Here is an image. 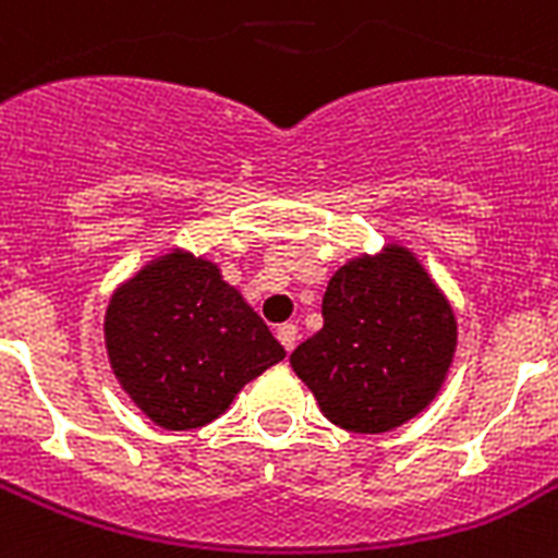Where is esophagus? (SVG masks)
Listing matches in <instances>:
<instances>
[{
	"instance_id": "34e87169",
	"label": "esophagus",
	"mask_w": 558,
	"mask_h": 558,
	"mask_svg": "<svg viewBox=\"0 0 558 558\" xmlns=\"http://www.w3.org/2000/svg\"><path fill=\"white\" fill-rule=\"evenodd\" d=\"M278 341L283 343V350L287 352H292L294 350V343H298V326L294 324H283V326H278Z\"/></svg>"
}]
</instances>
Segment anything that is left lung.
I'll return each instance as SVG.
<instances>
[{"instance_id":"obj_1","label":"left lung","mask_w":558,"mask_h":558,"mask_svg":"<svg viewBox=\"0 0 558 558\" xmlns=\"http://www.w3.org/2000/svg\"><path fill=\"white\" fill-rule=\"evenodd\" d=\"M320 312L324 329L289 361L332 424L389 433L436 398L456 352V315L410 248L343 264Z\"/></svg>"}]
</instances>
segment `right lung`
Segmentation results:
<instances>
[{
    "mask_svg": "<svg viewBox=\"0 0 558 558\" xmlns=\"http://www.w3.org/2000/svg\"><path fill=\"white\" fill-rule=\"evenodd\" d=\"M106 350L120 387L162 429L215 421L252 378L287 357L220 269L180 248L111 294Z\"/></svg>",
    "mask_w": 558,
    "mask_h": 558,
    "instance_id": "add662e5",
    "label": "right lung"
}]
</instances>
